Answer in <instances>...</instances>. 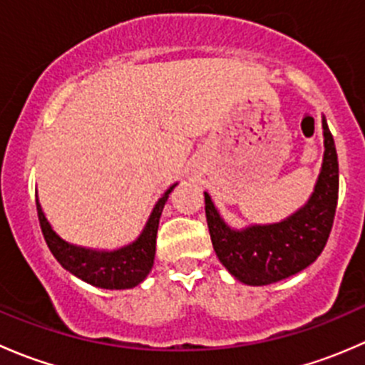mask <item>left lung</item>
<instances>
[{
	"label": "left lung",
	"instance_id": "obj_1",
	"mask_svg": "<svg viewBox=\"0 0 365 365\" xmlns=\"http://www.w3.org/2000/svg\"><path fill=\"white\" fill-rule=\"evenodd\" d=\"M322 171L309 201L284 220L233 230L205 192V212L213 251L235 279L249 286H267L295 275L325 249L332 231L339 194V164L334 138L323 118Z\"/></svg>",
	"mask_w": 365,
	"mask_h": 365
}]
</instances>
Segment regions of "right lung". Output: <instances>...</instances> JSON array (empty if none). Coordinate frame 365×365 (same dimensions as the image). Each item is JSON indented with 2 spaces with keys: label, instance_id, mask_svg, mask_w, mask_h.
<instances>
[{
  "label": "right lung",
  "instance_id": "right-lung-1",
  "mask_svg": "<svg viewBox=\"0 0 365 365\" xmlns=\"http://www.w3.org/2000/svg\"><path fill=\"white\" fill-rule=\"evenodd\" d=\"M176 187L171 185L164 192V196L157 201L145 230L139 235V238L125 247L116 251H95V249L77 247L68 244L63 238L58 237L53 231L51 224L47 222L46 215L42 212V206L36 201V212H38L40 227H42L43 238L56 257L58 263L68 270L76 277L83 279L84 282L97 288L104 289H128L138 286L146 279L153 267L155 259V244H157V230H159V220L164 210L165 201L169 194Z\"/></svg>",
  "mask_w": 365,
  "mask_h": 365
}]
</instances>
